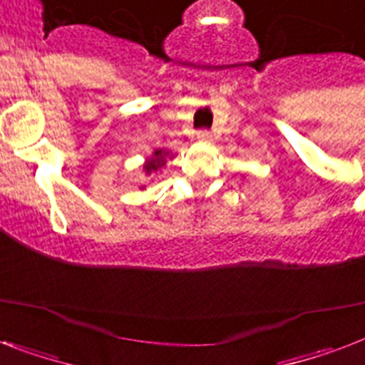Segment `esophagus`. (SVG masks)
<instances>
[{"label":"esophagus","instance_id":"obj_1","mask_svg":"<svg viewBox=\"0 0 365 365\" xmlns=\"http://www.w3.org/2000/svg\"><path fill=\"white\" fill-rule=\"evenodd\" d=\"M197 138H198V142H202V144H210V142H212V133H210V131H198Z\"/></svg>","mask_w":365,"mask_h":365}]
</instances>
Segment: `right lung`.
Instances as JSON below:
<instances>
[{
    "instance_id": "1",
    "label": "right lung",
    "mask_w": 365,
    "mask_h": 365,
    "mask_svg": "<svg viewBox=\"0 0 365 365\" xmlns=\"http://www.w3.org/2000/svg\"><path fill=\"white\" fill-rule=\"evenodd\" d=\"M173 157L174 155L168 152V150H155V152L144 161V165H142V173L146 174V176H155V174L159 173V170H163V167L167 165V159H173Z\"/></svg>"
}]
</instances>
